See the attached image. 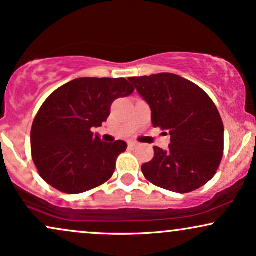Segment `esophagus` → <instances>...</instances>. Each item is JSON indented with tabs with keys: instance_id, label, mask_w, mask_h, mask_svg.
Masks as SVG:
<instances>
[{
	"instance_id": "esophagus-1",
	"label": "esophagus",
	"mask_w": 256,
	"mask_h": 256,
	"mask_svg": "<svg viewBox=\"0 0 256 256\" xmlns=\"http://www.w3.org/2000/svg\"><path fill=\"white\" fill-rule=\"evenodd\" d=\"M128 146L130 148H135V147H138V142H129Z\"/></svg>"
}]
</instances>
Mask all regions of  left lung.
<instances>
[{
	"instance_id": "1",
	"label": "left lung",
	"mask_w": 256,
	"mask_h": 256,
	"mask_svg": "<svg viewBox=\"0 0 256 256\" xmlns=\"http://www.w3.org/2000/svg\"><path fill=\"white\" fill-rule=\"evenodd\" d=\"M129 80L150 104L153 127L171 135L166 150L153 147L154 158L141 167L144 178L178 194H188L211 180L224 150V127L212 100L178 74H158Z\"/></svg>"
}]
</instances>
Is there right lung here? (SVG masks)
Segmentation results:
<instances>
[{
  "label": "right lung",
  "mask_w": 256,
  "mask_h": 256,
  "mask_svg": "<svg viewBox=\"0 0 256 256\" xmlns=\"http://www.w3.org/2000/svg\"><path fill=\"white\" fill-rule=\"evenodd\" d=\"M124 78H77L58 88L38 112L30 130L32 159L41 178L68 194L108 182L124 141L108 144L94 135L115 100L133 94Z\"/></svg>",
  "instance_id": "right-lung-1"
}]
</instances>
